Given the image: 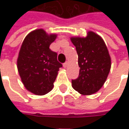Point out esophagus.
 I'll list each match as a JSON object with an SVG mask.
<instances>
[{"label":"esophagus","mask_w":129,"mask_h":129,"mask_svg":"<svg viewBox=\"0 0 129 129\" xmlns=\"http://www.w3.org/2000/svg\"><path fill=\"white\" fill-rule=\"evenodd\" d=\"M68 65V61L65 62L64 63H63V67H64V68H67Z\"/></svg>","instance_id":"esophagus-1"}]
</instances>
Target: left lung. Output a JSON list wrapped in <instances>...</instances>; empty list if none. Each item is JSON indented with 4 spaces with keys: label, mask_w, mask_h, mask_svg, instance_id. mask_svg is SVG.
Returning a JSON list of instances; mask_svg holds the SVG:
<instances>
[{
    "label": "left lung",
    "mask_w": 129,
    "mask_h": 129,
    "mask_svg": "<svg viewBox=\"0 0 129 129\" xmlns=\"http://www.w3.org/2000/svg\"><path fill=\"white\" fill-rule=\"evenodd\" d=\"M70 40L75 46L80 68L79 77L72 80L73 88L81 95H92L102 87L111 70L107 47L102 37L91 31L85 38Z\"/></svg>",
    "instance_id": "8db88e82"
}]
</instances>
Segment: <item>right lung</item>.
I'll list each match as a JSON object with an SVG mask.
<instances>
[{"mask_svg":"<svg viewBox=\"0 0 129 129\" xmlns=\"http://www.w3.org/2000/svg\"><path fill=\"white\" fill-rule=\"evenodd\" d=\"M56 34L35 29L25 38L19 51L17 68L21 81L27 90L43 95L52 90L59 68L57 54L50 49Z\"/></svg>","mask_w":129,"mask_h":129,"instance_id":"obj_1","label":"right lung"}]
</instances>
